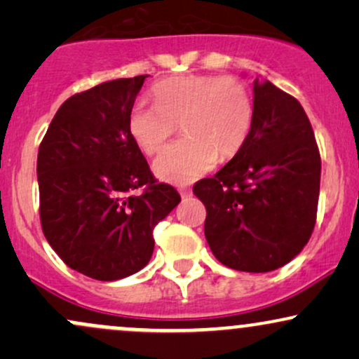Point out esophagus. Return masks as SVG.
Returning a JSON list of instances; mask_svg holds the SVG:
<instances>
[{"mask_svg": "<svg viewBox=\"0 0 359 359\" xmlns=\"http://www.w3.org/2000/svg\"><path fill=\"white\" fill-rule=\"evenodd\" d=\"M179 194L182 197H189V196H192V189L189 187V185H180L179 187Z\"/></svg>", "mask_w": 359, "mask_h": 359, "instance_id": "obj_1", "label": "esophagus"}]
</instances>
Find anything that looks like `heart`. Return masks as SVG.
Instances as JSON below:
<instances>
[{
	"instance_id": "obj_1",
	"label": "heart",
	"mask_w": 359,
	"mask_h": 359,
	"mask_svg": "<svg viewBox=\"0 0 359 359\" xmlns=\"http://www.w3.org/2000/svg\"><path fill=\"white\" fill-rule=\"evenodd\" d=\"M154 106L137 102L128 113V133L145 155H155L162 180L187 184L199 179L216 160L231 158L248 142L255 125V102L238 77L184 74L163 79L150 90Z\"/></svg>"
}]
</instances>
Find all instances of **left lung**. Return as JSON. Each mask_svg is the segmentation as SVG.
<instances>
[{
    "label": "left lung",
    "mask_w": 359,
    "mask_h": 359,
    "mask_svg": "<svg viewBox=\"0 0 359 359\" xmlns=\"http://www.w3.org/2000/svg\"><path fill=\"white\" fill-rule=\"evenodd\" d=\"M255 125L245 147L194 185L204 234L222 265L265 273L290 262L314 231L320 155L306 111L270 81L253 82Z\"/></svg>",
    "instance_id": "1"
}]
</instances>
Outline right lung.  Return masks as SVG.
Wrapping results in <instances>:
<instances>
[{
  "label": "right lung",
  "instance_id": "add662e5",
  "mask_svg": "<svg viewBox=\"0 0 359 359\" xmlns=\"http://www.w3.org/2000/svg\"><path fill=\"white\" fill-rule=\"evenodd\" d=\"M145 77L74 94L39 148L45 238L65 265L101 282L142 270L154 253V228L180 203L172 185L156 182L128 133V113ZM140 187L144 192L133 194Z\"/></svg>",
  "mask_w": 359,
  "mask_h": 359
}]
</instances>
